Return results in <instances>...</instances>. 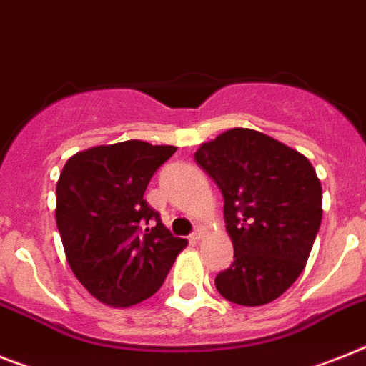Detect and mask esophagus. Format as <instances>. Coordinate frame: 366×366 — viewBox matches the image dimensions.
<instances>
[{
    "instance_id": "34e87169",
    "label": "esophagus",
    "mask_w": 366,
    "mask_h": 366,
    "mask_svg": "<svg viewBox=\"0 0 366 366\" xmlns=\"http://www.w3.org/2000/svg\"><path fill=\"white\" fill-rule=\"evenodd\" d=\"M204 237H205V231L202 229V227H198V229L190 235V240H192V242H199V240H204Z\"/></svg>"
}]
</instances>
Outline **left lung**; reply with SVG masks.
Masks as SVG:
<instances>
[{
    "mask_svg": "<svg viewBox=\"0 0 366 366\" xmlns=\"http://www.w3.org/2000/svg\"><path fill=\"white\" fill-rule=\"evenodd\" d=\"M194 159L224 196L235 261L214 280L233 304L280 298L307 263L322 220V185L295 148L261 131L233 127L199 146Z\"/></svg>",
    "mask_w": 366,
    "mask_h": 366,
    "instance_id": "obj_1",
    "label": "left lung"
}]
</instances>
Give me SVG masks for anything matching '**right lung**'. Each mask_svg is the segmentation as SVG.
<instances>
[{"mask_svg":"<svg viewBox=\"0 0 366 366\" xmlns=\"http://www.w3.org/2000/svg\"><path fill=\"white\" fill-rule=\"evenodd\" d=\"M176 149L126 140L77 152L62 168L55 220L64 254L102 304L131 307L148 300L187 246L144 199L155 170Z\"/></svg>","mask_w":366,"mask_h":366,"instance_id":"add662e5","label":"right lung"}]
</instances>
